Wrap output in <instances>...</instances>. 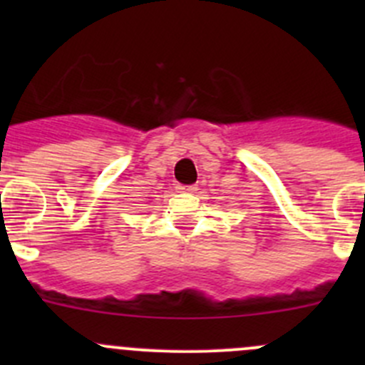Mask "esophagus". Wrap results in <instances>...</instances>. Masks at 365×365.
<instances>
[{"label": "esophagus", "instance_id": "34e87169", "mask_svg": "<svg viewBox=\"0 0 365 365\" xmlns=\"http://www.w3.org/2000/svg\"><path fill=\"white\" fill-rule=\"evenodd\" d=\"M180 192H194L196 190V185H178Z\"/></svg>", "mask_w": 365, "mask_h": 365}]
</instances>
